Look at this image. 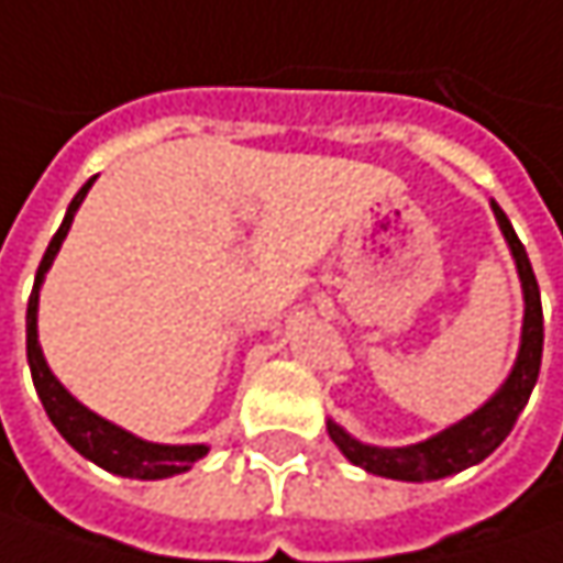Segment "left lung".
<instances>
[{
    "label": "left lung",
    "instance_id": "8db88e82",
    "mask_svg": "<svg viewBox=\"0 0 563 563\" xmlns=\"http://www.w3.org/2000/svg\"><path fill=\"white\" fill-rule=\"evenodd\" d=\"M490 210L497 216V225H500V232H504V239L512 251L519 283H522V299H526L522 338H519V353H516L510 376L481 405L478 411L468 413L465 420L452 423L443 433H437L423 443H413V446H369V443L353 440L347 430L338 427L334 420H328V437L334 440V446L341 449L353 465L366 468L369 475L391 481H440L478 465L510 437L516 417L522 413L532 388H536L539 369H542V341H545L539 280L532 274L529 254L522 249V242L516 239L507 213L494 200H490Z\"/></svg>",
    "mask_w": 563,
    "mask_h": 563
}]
</instances>
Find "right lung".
<instances>
[{"instance_id":"add662e5","label":"right lung","mask_w":563,"mask_h":563,"mask_svg":"<svg viewBox=\"0 0 563 563\" xmlns=\"http://www.w3.org/2000/svg\"><path fill=\"white\" fill-rule=\"evenodd\" d=\"M95 184V178H88L82 184V190L73 197L69 210L63 216V225L56 229V235L47 245V254L37 267V277H34V289H31V299H27V366H31V379L37 388V398L44 405V411L53 420V427L59 430V437L76 449L79 455H85L88 462L101 465L104 472L111 475H123V478H140V481H158L172 478V475H181L187 472L197 459H203L210 449L207 446H165V443H150V440H140L133 433H126L123 427H117L111 420L98 417L95 411H88L82 401H76L63 382L56 379L44 360V350L37 341V299H41V283L44 274L51 271L53 257L63 245L69 225H73V216L82 207L88 187Z\"/></svg>"}]
</instances>
